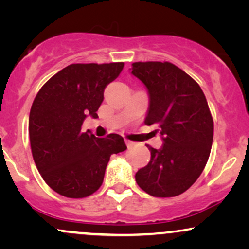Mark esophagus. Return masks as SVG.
<instances>
[{"label": "esophagus", "instance_id": "1", "mask_svg": "<svg viewBox=\"0 0 249 249\" xmlns=\"http://www.w3.org/2000/svg\"><path fill=\"white\" fill-rule=\"evenodd\" d=\"M125 144H126L127 148H131V147L134 146V142H131V141H127V139H125Z\"/></svg>", "mask_w": 249, "mask_h": 249}]
</instances>
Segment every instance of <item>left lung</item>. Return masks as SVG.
<instances>
[{"mask_svg":"<svg viewBox=\"0 0 249 249\" xmlns=\"http://www.w3.org/2000/svg\"><path fill=\"white\" fill-rule=\"evenodd\" d=\"M131 73L147 89L145 124L156 125L160 148L148 147L151 160L136 181L152 196L168 198L187 191L204 171L213 142V119L201 88L168 62H136Z\"/></svg>","mask_w":249,"mask_h":249,"instance_id":"obj_1","label":"left lung"}]
</instances>
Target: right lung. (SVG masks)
Segmentation results:
<instances>
[{
	"mask_svg": "<svg viewBox=\"0 0 249 249\" xmlns=\"http://www.w3.org/2000/svg\"><path fill=\"white\" fill-rule=\"evenodd\" d=\"M123 68L122 62L70 64L34 99L29 116L33 158L44 181L61 196L78 199L95 193L111 154L126 150L119 134L97 138L90 131L82 132L88 116L98 118L105 88Z\"/></svg>",
	"mask_w": 249,
	"mask_h": 249,
	"instance_id": "obj_1",
	"label": "right lung"
}]
</instances>
